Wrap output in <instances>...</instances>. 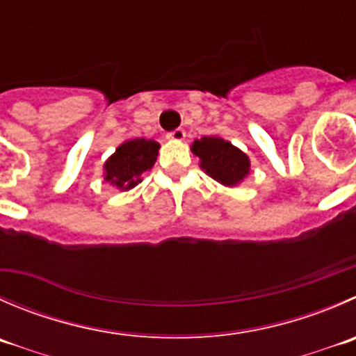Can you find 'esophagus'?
<instances>
[{"label": "esophagus", "instance_id": "34e87169", "mask_svg": "<svg viewBox=\"0 0 356 356\" xmlns=\"http://www.w3.org/2000/svg\"><path fill=\"white\" fill-rule=\"evenodd\" d=\"M184 137H186V132L182 129H177V130H174V132H170V134H167V139H170V140H184Z\"/></svg>", "mask_w": 356, "mask_h": 356}]
</instances>
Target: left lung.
<instances>
[{
  "mask_svg": "<svg viewBox=\"0 0 356 356\" xmlns=\"http://www.w3.org/2000/svg\"><path fill=\"white\" fill-rule=\"evenodd\" d=\"M193 154L200 158V167L213 181L227 188L241 184L250 174L247 154L219 136H205L191 144Z\"/></svg>",
  "mask_w": 356,
  "mask_h": 356,
  "instance_id": "8db88e82",
  "label": "left lung"
}]
</instances>
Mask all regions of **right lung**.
I'll use <instances>...</instances> for the list:
<instances>
[{
  "label": "right lung",
  "instance_id": "obj_1",
  "mask_svg": "<svg viewBox=\"0 0 356 356\" xmlns=\"http://www.w3.org/2000/svg\"><path fill=\"white\" fill-rule=\"evenodd\" d=\"M160 144L153 139H127L104 163V181L120 191H129L143 182V175L153 168Z\"/></svg>",
  "mask_w": 356,
  "mask_h": 356
}]
</instances>
